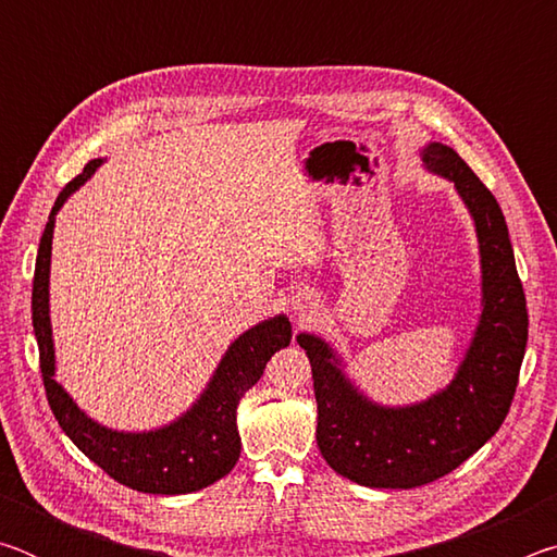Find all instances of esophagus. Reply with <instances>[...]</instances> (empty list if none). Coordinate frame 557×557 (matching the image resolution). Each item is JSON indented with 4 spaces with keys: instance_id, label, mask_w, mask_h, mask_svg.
<instances>
[{
    "instance_id": "34e87169",
    "label": "esophagus",
    "mask_w": 557,
    "mask_h": 557,
    "mask_svg": "<svg viewBox=\"0 0 557 557\" xmlns=\"http://www.w3.org/2000/svg\"><path fill=\"white\" fill-rule=\"evenodd\" d=\"M317 307H319L317 299L312 295H305V292L292 297V312H295V319L299 324L312 322V317L317 314Z\"/></svg>"
}]
</instances>
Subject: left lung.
Listing matches in <instances>:
<instances>
[{
	"label": "left lung",
	"mask_w": 557,
	"mask_h": 557,
	"mask_svg": "<svg viewBox=\"0 0 557 557\" xmlns=\"http://www.w3.org/2000/svg\"><path fill=\"white\" fill-rule=\"evenodd\" d=\"M420 157L455 184L482 258V314L455 379L428 400L391 408L356 388L322 336H297L312 363L319 451L336 474L371 488L430 484L486 445L511 408L528 342L523 285L494 194L451 147L430 143Z\"/></svg>",
	"instance_id": "1"
}]
</instances>
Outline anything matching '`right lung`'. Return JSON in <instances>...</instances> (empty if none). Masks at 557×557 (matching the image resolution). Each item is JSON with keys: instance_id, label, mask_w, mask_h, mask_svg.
<instances>
[{"instance_id": "add662e5", "label": "right lung", "mask_w": 557, "mask_h": 557, "mask_svg": "<svg viewBox=\"0 0 557 557\" xmlns=\"http://www.w3.org/2000/svg\"><path fill=\"white\" fill-rule=\"evenodd\" d=\"M102 159H92L83 174L65 184L46 223L36 256L32 322L39 342L46 398L61 430L83 455L115 482L143 494H191L219 482L240 457V435L235 412L238 403L260 381L272 354L289 346L292 324L285 314L270 317L240 334L223 354L209 385L182 418L147 432H120L100 425L83 412L63 385L55 381V351L49 317V275L55 213L73 191L96 174Z\"/></svg>"}]
</instances>
